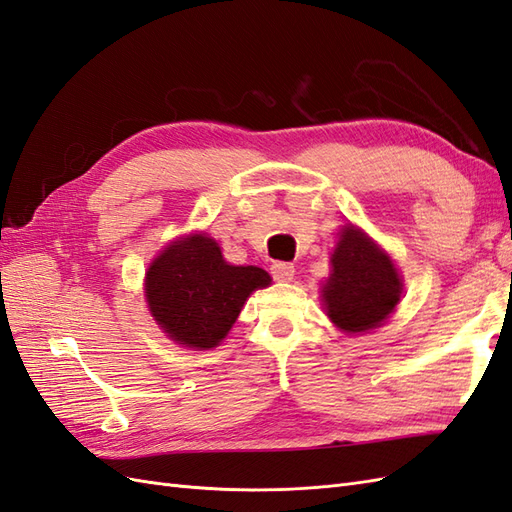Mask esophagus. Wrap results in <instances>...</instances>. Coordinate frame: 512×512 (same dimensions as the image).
I'll return each mask as SVG.
<instances>
[{"mask_svg": "<svg viewBox=\"0 0 512 512\" xmlns=\"http://www.w3.org/2000/svg\"><path fill=\"white\" fill-rule=\"evenodd\" d=\"M272 277L277 281H292L294 279V264H287V261H277V264H272Z\"/></svg>", "mask_w": 512, "mask_h": 512, "instance_id": "34e87169", "label": "esophagus"}]
</instances>
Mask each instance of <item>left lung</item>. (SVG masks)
<instances>
[{
    "instance_id": "1",
    "label": "left lung",
    "mask_w": 512,
    "mask_h": 512,
    "mask_svg": "<svg viewBox=\"0 0 512 512\" xmlns=\"http://www.w3.org/2000/svg\"><path fill=\"white\" fill-rule=\"evenodd\" d=\"M333 274L324 285L329 318L346 333L376 329L396 309L402 283L391 259L370 238L346 227L331 257Z\"/></svg>"
}]
</instances>
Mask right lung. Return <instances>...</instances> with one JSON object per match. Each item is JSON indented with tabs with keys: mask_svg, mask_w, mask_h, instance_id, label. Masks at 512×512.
I'll use <instances>...</instances> for the list:
<instances>
[{
	"mask_svg": "<svg viewBox=\"0 0 512 512\" xmlns=\"http://www.w3.org/2000/svg\"><path fill=\"white\" fill-rule=\"evenodd\" d=\"M266 285V270L229 266L220 246L203 233L170 244L144 283L149 311L164 333L177 344L203 350L225 339L244 300Z\"/></svg>",
	"mask_w": 512,
	"mask_h": 512,
	"instance_id": "obj_1",
	"label": "right lung"
}]
</instances>
